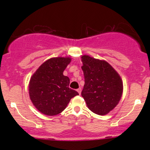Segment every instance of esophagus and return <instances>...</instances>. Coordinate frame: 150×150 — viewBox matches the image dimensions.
<instances>
[{"instance_id": "obj_1", "label": "esophagus", "mask_w": 150, "mask_h": 150, "mask_svg": "<svg viewBox=\"0 0 150 150\" xmlns=\"http://www.w3.org/2000/svg\"><path fill=\"white\" fill-rule=\"evenodd\" d=\"M77 92L79 93V94H81V92H82V89H81L80 87V88H78V89H77Z\"/></svg>"}]
</instances>
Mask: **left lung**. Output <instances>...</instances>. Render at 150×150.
Here are the masks:
<instances>
[{"instance_id": "8db88e82", "label": "left lung", "mask_w": 150, "mask_h": 150, "mask_svg": "<svg viewBox=\"0 0 150 150\" xmlns=\"http://www.w3.org/2000/svg\"><path fill=\"white\" fill-rule=\"evenodd\" d=\"M85 76L82 97L96 114L106 115L118 104L123 94V81L108 62L88 55L81 56Z\"/></svg>"}]
</instances>
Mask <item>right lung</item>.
<instances>
[{
  "instance_id": "1",
  "label": "right lung",
  "mask_w": 150,
  "mask_h": 150,
  "mask_svg": "<svg viewBox=\"0 0 150 150\" xmlns=\"http://www.w3.org/2000/svg\"><path fill=\"white\" fill-rule=\"evenodd\" d=\"M70 57H56L43 63L31 77L29 94L32 104L41 113L55 116L66 108L70 99L79 95L69 88V77L63 75Z\"/></svg>"
}]
</instances>
